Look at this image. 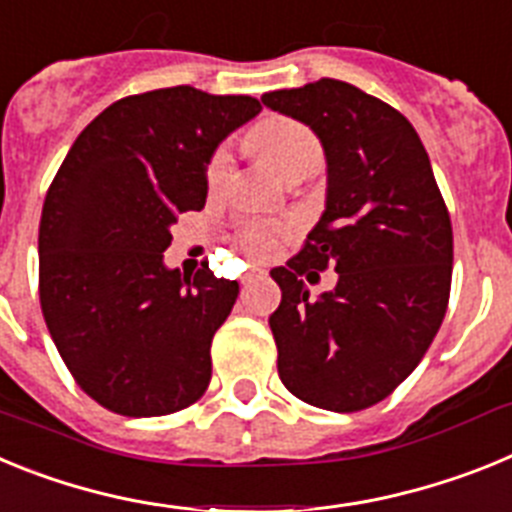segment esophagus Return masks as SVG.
I'll return each instance as SVG.
<instances>
[{"mask_svg":"<svg viewBox=\"0 0 512 512\" xmlns=\"http://www.w3.org/2000/svg\"><path fill=\"white\" fill-rule=\"evenodd\" d=\"M264 277H266L264 269H253V271H248V274H243L241 284H251V282H256V279H264Z\"/></svg>","mask_w":512,"mask_h":512,"instance_id":"34e87169","label":"esophagus"}]
</instances>
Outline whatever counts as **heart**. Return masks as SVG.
Returning <instances> with one entry per match:
<instances>
[{"instance_id":"heart-1","label":"heart","mask_w":512,"mask_h":512,"mask_svg":"<svg viewBox=\"0 0 512 512\" xmlns=\"http://www.w3.org/2000/svg\"><path fill=\"white\" fill-rule=\"evenodd\" d=\"M248 146L282 179H289L300 171L318 169L320 161H323V146H320L318 135L312 133L307 125L289 120V117H269V120L259 122L248 133ZM230 166H233L230 151L220 148L207 166V182L212 189L223 187L230 174ZM284 235H287V228L279 223H251L241 230L238 241H241L243 251L253 259H269L271 253L279 248Z\"/></svg>"}]
</instances>
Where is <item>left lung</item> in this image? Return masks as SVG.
<instances>
[{"mask_svg":"<svg viewBox=\"0 0 512 512\" xmlns=\"http://www.w3.org/2000/svg\"><path fill=\"white\" fill-rule=\"evenodd\" d=\"M261 102L310 125L328 161L320 223L287 266L269 318L284 387L307 405L356 413L410 377L443 323L451 292V217L418 133L382 99L320 79ZM333 265L318 301L307 283Z\"/></svg>","mask_w":512,"mask_h":512,"instance_id":"obj_1","label":"left lung"}]
</instances>
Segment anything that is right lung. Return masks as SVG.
<instances>
[{"mask_svg": "<svg viewBox=\"0 0 512 512\" xmlns=\"http://www.w3.org/2000/svg\"><path fill=\"white\" fill-rule=\"evenodd\" d=\"M261 112L194 87L117 99L74 140L40 217V307L63 364L102 408L179 413L205 395L238 282L166 269L176 215L202 210L217 143Z\"/></svg>", "mask_w": 512, "mask_h": 512, "instance_id": "obj_1", "label": "right lung"}]
</instances>
